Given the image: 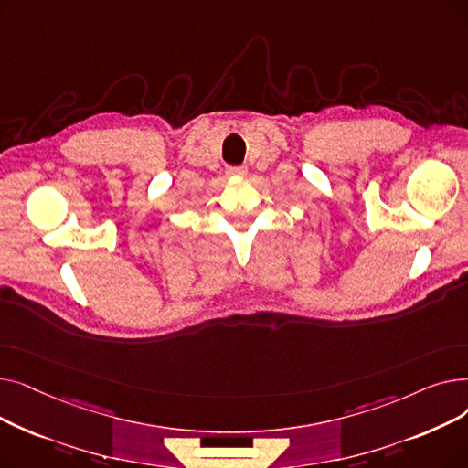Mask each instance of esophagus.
Returning <instances> with one entry per match:
<instances>
[{"mask_svg": "<svg viewBox=\"0 0 468 468\" xmlns=\"http://www.w3.org/2000/svg\"><path fill=\"white\" fill-rule=\"evenodd\" d=\"M247 175V166H229L228 176H244Z\"/></svg>", "mask_w": 468, "mask_h": 468, "instance_id": "34e87169", "label": "esophagus"}]
</instances>
